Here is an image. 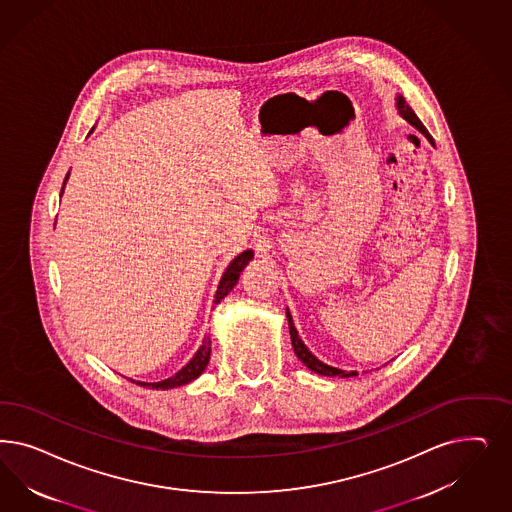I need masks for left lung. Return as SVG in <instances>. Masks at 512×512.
Listing matches in <instances>:
<instances>
[{
  "label": "left lung",
  "instance_id": "1",
  "mask_svg": "<svg viewBox=\"0 0 512 512\" xmlns=\"http://www.w3.org/2000/svg\"><path fill=\"white\" fill-rule=\"evenodd\" d=\"M397 107H399V113L405 116L413 126H416L420 132L424 133L426 137H428L429 141H431V145H433V137L429 135L428 130H426V126L418 120V116L414 115L413 109L405 103V99L397 98ZM288 316V328H290V337H292V347H294V352H296L297 358L301 360V362L305 363L311 371L314 373H318V375H326V377H333V375H341V377H354V375H358V373H345V371H341V369H335V367H330V365H326V363L320 362L318 358H314L313 354L309 352V348L303 345V341L299 339V335H297L296 326H294V322H292V316L290 313H286Z\"/></svg>",
  "mask_w": 512,
  "mask_h": 512
}]
</instances>
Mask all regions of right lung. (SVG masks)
<instances>
[{
  "label": "right lung",
  "instance_id": "1",
  "mask_svg": "<svg viewBox=\"0 0 512 512\" xmlns=\"http://www.w3.org/2000/svg\"><path fill=\"white\" fill-rule=\"evenodd\" d=\"M69 177V173L66 175ZM64 181V184H66ZM62 190H64V186H62ZM252 250H245V252H241L230 265H228V269H226V273L222 275V279H220V284H218V290H216L215 303H218L222 297L228 296L231 292V288L237 284L239 281V275H241V271L245 269V265L252 260ZM211 360V339L209 337H205L203 339V345L199 347L198 352H196V356L190 360V362L186 363L184 367H182L179 373H175L173 377H169V379L160 380V382H137L139 386H149V388H156V390H169V388H177V386H182V384H188V382H192L194 379H198L199 375L203 373V369L207 367V363ZM135 382V380H132Z\"/></svg>",
  "mask_w": 512,
  "mask_h": 512
}]
</instances>
